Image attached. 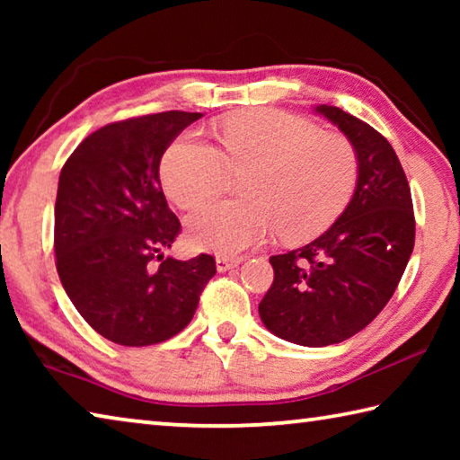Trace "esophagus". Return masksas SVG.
<instances>
[{"label":"esophagus","mask_w":460,"mask_h":460,"mask_svg":"<svg viewBox=\"0 0 460 460\" xmlns=\"http://www.w3.org/2000/svg\"><path fill=\"white\" fill-rule=\"evenodd\" d=\"M217 270L219 271H227V270H233L237 268L241 261H243V258H229V255H217Z\"/></svg>","instance_id":"esophagus-1"}]
</instances>
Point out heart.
<instances>
[{
  "mask_svg": "<svg viewBox=\"0 0 460 460\" xmlns=\"http://www.w3.org/2000/svg\"><path fill=\"white\" fill-rule=\"evenodd\" d=\"M219 137L223 152L186 131L160 164L168 199L184 208L218 191L229 165L254 168L247 201H209L186 215V235L199 249L241 253L276 229L286 241L310 239L337 219L355 190L353 146L306 119L260 109L225 121Z\"/></svg>",
  "mask_w": 460,
  "mask_h": 460,
  "instance_id": "obj_1",
  "label": "heart"
}]
</instances>
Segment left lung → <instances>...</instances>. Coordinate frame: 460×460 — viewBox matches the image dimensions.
Masks as SVG:
<instances>
[{
  "label": "left lung",
  "instance_id": "obj_1",
  "mask_svg": "<svg viewBox=\"0 0 460 460\" xmlns=\"http://www.w3.org/2000/svg\"><path fill=\"white\" fill-rule=\"evenodd\" d=\"M357 155L355 192L323 235L271 255L274 284L260 318L276 337L326 347L363 331L392 298L414 249L411 194L398 155L367 123L331 105L314 107Z\"/></svg>",
  "mask_w": 460,
  "mask_h": 460
}]
</instances>
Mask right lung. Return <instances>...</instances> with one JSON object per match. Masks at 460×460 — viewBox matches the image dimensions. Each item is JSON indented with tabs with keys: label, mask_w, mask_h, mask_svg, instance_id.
Segmentation results:
<instances>
[{
	"label": "right lung",
	"mask_w": 460,
	"mask_h": 460,
	"mask_svg": "<svg viewBox=\"0 0 460 460\" xmlns=\"http://www.w3.org/2000/svg\"><path fill=\"white\" fill-rule=\"evenodd\" d=\"M199 118L164 111L109 123L84 137L60 170L54 205L60 282L84 321L118 345H155L181 332L217 274L213 255L164 258L181 221L162 192L160 160Z\"/></svg>",
	"instance_id": "right-lung-1"
}]
</instances>
